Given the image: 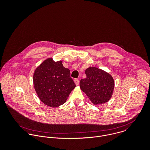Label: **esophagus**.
I'll return each mask as SVG.
<instances>
[{"mask_svg": "<svg viewBox=\"0 0 150 150\" xmlns=\"http://www.w3.org/2000/svg\"><path fill=\"white\" fill-rule=\"evenodd\" d=\"M74 82L76 86H78L79 84V80L78 79H74Z\"/></svg>", "mask_w": 150, "mask_h": 150, "instance_id": "obj_1", "label": "esophagus"}]
</instances>
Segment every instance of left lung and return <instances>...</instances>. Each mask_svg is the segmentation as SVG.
I'll return each mask as SVG.
<instances>
[{
    "mask_svg": "<svg viewBox=\"0 0 150 150\" xmlns=\"http://www.w3.org/2000/svg\"><path fill=\"white\" fill-rule=\"evenodd\" d=\"M86 77L80 81L81 90L94 105L105 103L111 99L114 80L106 71L95 67H89L85 70Z\"/></svg>",
    "mask_w": 150,
    "mask_h": 150,
    "instance_id": "1",
    "label": "left lung"
}]
</instances>
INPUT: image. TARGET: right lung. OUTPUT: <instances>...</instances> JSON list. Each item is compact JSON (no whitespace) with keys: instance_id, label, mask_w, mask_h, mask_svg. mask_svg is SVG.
Listing matches in <instances>:
<instances>
[{"instance_id":"1","label":"right lung","mask_w":150,"mask_h":150,"mask_svg":"<svg viewBox=\"0 0 150 150\" xmlns=\"http://www.w3.org/2000/svg\"><path fill=\"white\" fill-rule=\"evenodd\" d=\"M33 85L39 99L45 105L57 107L64 105L76 85L70 71L62 61L52 58L44 60L35 70Z\"/></svg>"}]
</instances>
